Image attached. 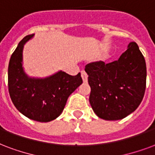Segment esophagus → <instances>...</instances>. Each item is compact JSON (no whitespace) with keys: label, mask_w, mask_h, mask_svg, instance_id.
<instances>
[{"label":"esophagus","mask_w":155,"mask_h":155,"mask_svg":"<svg viewBox=\"0 0 155 155\" xmlns=\"http://www.w3.org/2000/svg\"><path fill=\"white\" fill-rule=\"evenodd\" d=\"M81 76H82V81L83 82H87V73L85 72V71L82 70L81 72Z\"/></svg>","instance_id":"1"}]
</instances>
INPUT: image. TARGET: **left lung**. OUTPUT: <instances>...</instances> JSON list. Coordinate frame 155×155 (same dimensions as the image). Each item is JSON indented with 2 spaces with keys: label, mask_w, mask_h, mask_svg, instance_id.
I'll return each instance as SVG.
<instances>
[{
  "label": "left lung",
  "mask_w": 155,
  "mask_h": 155,
  "mask_svg": "<svg viewBox=\"0 0 155 155\" xmlns=\"http://www.w3.org/2000/svg\"><path fill=\"white\" fill-rule=\"evenodd\" d=\"M93 111L104 120H119L134 112L146 87L145 58L136 42L129 43L116 61H96L86 65Z\"/></svg>",
  "instance_id": "1"
}]
</instances>
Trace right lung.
Here are the masks:
<instances>
[{
    "mask_svg": "<svg viewBox=\"0 0 155 155\" xmlns=\"http://www.w3.org/2000/svg\"><path fill=\"white\" fill-rule=\"evenodd\" d=\"M33 37L28 35L18 43L8 67V87L16 109L30 119L46 123L64 110L68 96L82 83L81 73L71 76L60 71L46 78H29L22 67L24 44Z\"/></svg>",
    "mask_w": 155,
    "mask_h": 155,
    "instance_id": "right-lung-1",
    "label": "right lung"
}]
</instances>
